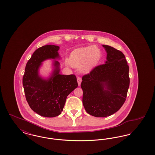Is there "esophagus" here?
<instances>
[{"label": "esophagus", "mask_w": 155, "mask_h": 155, "mask_svg": "<svg viewBox=\"0 0 155 155\" xmlns=\"http://www.w3.org/2000/svg\"><path fill=\"white\" fill-rule=\"evenodd\" d=\"M81 81H82V80H81V77H77V82H78V84L79 86H80V85H81Z\"/></svg>", "instance_id": "1"}]
</instances>
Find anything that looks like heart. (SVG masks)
Listing matches in <instances>:
<instances>
[{
  "label": "heart",
  "instance_id": "b5f03b06",
  "mask_svg": "<svg viewBox=\"0 0 155 155\" xmlns=\"http://www.w3.org/2000/svg\"><path fill=\"white\" fill-rule=\"evenodd\" d=\"M100 50L95 46L81 48L71 53L70 63L75 67H80L83 71L88 72L99 61Z\"/></svg>",
  "mask_w": 155,
  "mask_h": 155
}]
</instances>
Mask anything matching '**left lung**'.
Instances as JSON below:
<instances>
[{"mask_svg": "<svg viewBox=\"0 0 155 155\" xmlns=\"http://www.w3.org/2000/svg\"><path fill=\"white\" fill-rule=\"evenodd\" d=\"M102 46L107 60L84 75L81 84L84 107L96 117L117 112L125 102L130 85L129 66L124 54L110 46Z\"/></svg>", "mask_w": 155, "mask_h": 155, "instance_id": "left-lung-1", "label": "left lung"}]
</instances>
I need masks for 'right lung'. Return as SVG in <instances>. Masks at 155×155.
<instances>
[{"mask_svg":"<svg viewBox=\"0 0 155 155\" xmlns=\"http://www.w3.org/2000/svg\"><path fill=\"white\" fill-rule=\"evenodd\" d=\"M59 46L48 45L39 48L28 61L22 77L26 100L31 109L41 116L54 117L63 111L67 96L78 87L74 74L61 75L60 63L54 60V70L48 79L39 75L42 62L59 58Z\"/></svg>","mask_w":155,"mask_h":155,"instance_id":"obj_1","label":"right lung"}]
</instances>
